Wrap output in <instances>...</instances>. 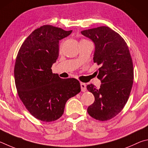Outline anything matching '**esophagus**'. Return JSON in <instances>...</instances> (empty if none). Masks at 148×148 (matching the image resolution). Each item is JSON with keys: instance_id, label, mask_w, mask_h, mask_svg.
<instances>
[{"instance_id": "obj_1", "label": "esophagus", "mask_w": 148, "mask_h": 148, "mask_svg": "<svg viewBox=\"0 0 148 148\" xmlns=\"http://www.w3.org/2000/svg\"><path fill=\"white\" fill-rule=\"evenodd\" d=\"M81 87L82 92H86V84L84 83V82H81Z\"/></svg>"}]
</instances>
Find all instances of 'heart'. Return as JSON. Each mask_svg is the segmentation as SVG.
Instances as JSON below:
<instances>
[{
	"mask_svg": "<svg viewBox=\"0 0 148 148\" xmlns=\"http://www.w3.org/2000/svg\"><path fill=\"white\" fill-rule=\"evenodd\" d=\"M86 41H87V40H86Z\"/></svg>",
	"mask_w": 148,
	"mask_h": 148,
	"instance_id": "heart-1",
	"label": "heart"
}]
</instances>
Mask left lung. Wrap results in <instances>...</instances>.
I'll return each mask as SVG.
<instances>
[{
  "instance_id": "1",
  "label": "left lung",
  "mask_w": 148,
  "mask_h": 148,
  "mask_svg": "<svg viewBox=\"0 0 148 148\" xmlns=\"http://www.w3.org/2000/svg\"><path fill=\"white\" fill-rule=\"evenodd\" d=\"M82 34L95 45L94 62L100 67L99 89L88 84L87 90L95 97L88 113L99 121H107L120 113L127 102L133 84V64L125 41L108 27L85 30Z\"/></svg>"
}]
</instances>
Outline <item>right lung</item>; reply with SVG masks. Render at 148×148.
Returning a JSON list of instances; mask_svg holds the SVG:
<instances>
[{"label": "right lung", "instance_id": "1", "mask_svg": "<svg viewBox=\"0 0 148 148\" xmlns=\"http://www.w3.org/2000/svg\"><path fill=\"white\" fill-rule=\"evenodd\" d=\"M71 32L49 25L41 26L28 36L17 53L14 67L17 94L38 120H58L67 101L81 92L78 80L61 79L51 69L58 57L59 41Z\"/></svg>", "mask_w": 148, "mask_h": 148}]
</instances>
